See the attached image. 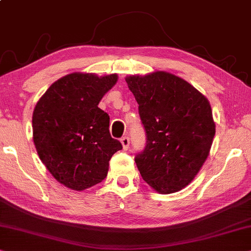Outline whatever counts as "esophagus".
I'll return each mask as SVG.
<instances>
[{
    "label": "esophagus",
    "instance_id": "esophagus-1",
    "mask_svg": "<svg viewBox=\"0 0 251 251\" xmlns=\"http://www.w3.org/2000/svg\"><path fill=\"white\" fill-rule=\"evenodd\" d=\"M120 142H122V146H123V149L124 150H127L129 148V139H128V136H123V138L120 139Z\"/></svg>",
    "mask_w": 251,
    "mask_h": 251
}]
</instances>
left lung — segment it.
<instances>
[{"mask_svg": "<svg viewBox=\"0 0 251 251\" xmlns=\"http://www.w3.org/2000/svg\"><path fill=\"white\" fill-rule=\"evenodd\" d=\"M139 104L147 146L135 156L142 179L159 194L185 188L208 158L216 133L211 105L186 80L165 71L125 78Z\"/></svg>", "mask_w": 251, "mask_h": 251, "instance_id": "left-lung-1", "label": "left lung"}]
</instances>
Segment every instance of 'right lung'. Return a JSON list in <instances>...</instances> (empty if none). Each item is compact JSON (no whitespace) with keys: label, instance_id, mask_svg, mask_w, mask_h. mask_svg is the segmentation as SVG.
I'll list each match as a JSON object with an SVG mask.
<instances>
[{"label":"right lung","instance_id":"obj_1","mask_svg":"<svg viewBox=\"0 0 251 251\" xmlns=\"http://www.w3.org/2000/svg\"><path fill=\"white\" fill-rule=\"evenodd\" d=\"M117 80L116 73H70L36 103L32 117L36 151L53 178L70 189L80 192L101 182L109 160L123 148L110 135L109 115L99 108Z\"/></svg>","mask_w":251,"mask_h":251}]
</instances>
